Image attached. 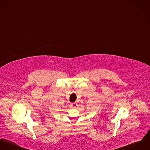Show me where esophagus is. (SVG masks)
Masks as SVG:
<instances>
[{
  "mask_svg": "<svg viewBox=\"0 0 150 150\" xmlns=\"http://www.w3.org/2000/svg\"><path fill=\"white\" fill-rule=\"evenodd\" d=\"M71 106H72V108H76V107L78 106L76 103H71Z\"/></svg>",
  "mask_w": 150,
  "mask_h": 150,
  "instance_id": "34e87169",
  "label": "esophagus"
}]
</instances>
